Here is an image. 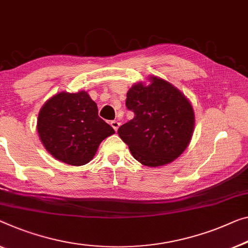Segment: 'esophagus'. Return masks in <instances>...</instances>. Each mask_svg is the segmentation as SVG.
I'll return each mask as SVG.
<instances>
[{"label": "esophagus", "mask_w": 248, "mask_h": 248, "mask_svg": "<svg viewBox=\"0 0 248 248\" xmlns=\"http://www.w3.org/2000/svg\"><path fill=\"white\" fill-rule=\"evenodd\" d=\"M111 124V127L114 129V130H118V128H119V125H120V123H118V121H111V124Z\"/></svg>", "instance_id": "esophagus-1"}]
</instances>
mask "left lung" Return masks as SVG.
I'll use <instances>...</instances> for the list:
<instances>
[{
	"instance_id": "8db88e82",
	"label": "left lung",
	"mask_w": 248,
	"mask_h": 248,
	"mask_svg": "<svg viewBox=\"0 0 248 248\" xmlns=\"http://www.w3.org/2000/svg\"><path fill=\"white\" fill-rule=\"evenodd\" d=\"M150 83H136L129 89L125 106L134 119L121 125L118 135L132 156L148 167L169 164L190 142L195 127L193 107L176 87L158 77Z\"/></svg>"
}]
</instances>
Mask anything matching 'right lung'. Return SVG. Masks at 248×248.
<instances>
[{"label": "right lung", "mask_w": 248, "mask_h": 248, "mask_svg": "<svg viewBox=\"0 0 248 248\" xmlns=\"http://www.w3.org/2000/svg\"><path fill=\"white\" fill-rule=\"evenodd\" d=\"M36 129L47 153L72 166L88 164L102 140L114 134L86 91H63L50 98L40 110Z\"/></svg>", "instance_id": "1"}]
</instances>
